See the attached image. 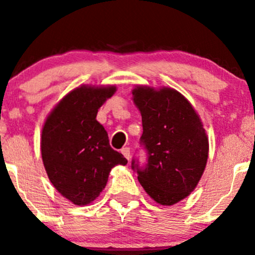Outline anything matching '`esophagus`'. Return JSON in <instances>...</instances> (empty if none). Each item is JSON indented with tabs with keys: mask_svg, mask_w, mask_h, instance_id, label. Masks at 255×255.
I'll return each mask as SVG.
<instances>
[{
	"mask_svg": "<svg viewBox=\"0 0 255 255\" xmlns=\"http://www.w3.org/2000/svg\"><path fill=\"white\" fill-rule=\"evenodd\" d=\"M122 154L125 155V158L127 159V160H129V158H130V149L129 148H123Z\"/></svg>",
	"mask_w": 255,
	"mask_h": 255,
	"instance_id": "obj_1",
	"label": "esophagus"
}]
</instances>
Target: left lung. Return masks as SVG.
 <instances>
[{
	"mask_svg": "<svg viewBox=\"0 0 255 255\" xmlns=\"http://www.w3.org/2000/svg\"><path fill=\"white\" fill-rule=\"evenodd\" d=\"M132 100L142 115L144 169L132 161L146 194L163 206L186 199L199 184L208 158V137L199 113L171 87L137 85Z\"/></svg>",
	"mask_w": 255,
	"mask_h": 255,
	"instance_id": "obj_1",
	"label": "left lung"
}]
</instances>
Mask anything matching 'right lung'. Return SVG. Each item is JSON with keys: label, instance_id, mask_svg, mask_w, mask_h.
Masks as SVG:
<instances>
[{"label": "right lung", "instance_id": "add662e5", "mask_svg": "<svg viewBox=\"0 0 255 255\" xmlns=\"http://www.w3.org/2000/svg\"><path fill=\"white\" fill-rule=\"evenodd\" d=\"M115 85H81L66 94L49 113L42 129L40 151L56 191L76 206L100 196L116 165L127 159L110 146L99 109L112 97Z\"/></svg>", "mask_w": 255, "mask_h": 255}]
</instances>
